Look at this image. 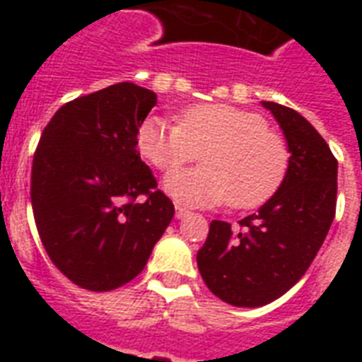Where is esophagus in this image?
Returning <instances> with one entry per match:
<instances>
[{
  "label": "esophagus",
  "mask_w": 362,
  "mask_h": 362,
  "mask_svg": "<svg viewBox=\"0 0 362 362\" xmlns=\"http://www.w3.org/2000/svg\"><path fill=\"white\" fill-rule=\"evenodd\" d=\"M176 220H182V218H186L189 216V210H186L184 206H176Z\"/></svg>",
  "instance_id": "1"
}]
</instances>
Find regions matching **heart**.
Instances as JSON below:
<instances>
[{
	"label": "heart",
	"instance_id": "obj_1",
	"mask_svg": "<svg viewBox=\"0 0 362 362\" xmlns=\"http://www.w3.org/2000/svg\"><path fill=\"white\" fill-rule=\"evenodd\" d=\"M142 158L161 173L176 170L203 152V167L165 178V189L180 203L255 209L281 186L289 148L264 116L226 103L187 107L178 124L148 116L136 131Z\"/></svg>",
	"mask_w": 362,
	"mask_h": 362
}]
</instances>
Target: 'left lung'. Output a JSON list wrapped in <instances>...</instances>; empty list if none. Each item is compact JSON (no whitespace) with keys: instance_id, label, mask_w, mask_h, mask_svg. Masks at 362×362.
Returning a JSON list of instances; mask_svg holds the SVG:
<instances>
[{"instance_id":"1","label":"left lung","mask_w":362,"mask_h":362,"mask_svg":"<svg viewBox=\"0 0 362 362\" xmlns=\"http://www.w3.org/2000/svg\"><path fill=\"white\" fill-rule=\"evenodd\" d=\"M280 124L289 167L278 192L240 220V231L214 220L197 252L204 284L223 303L257 308L287 293L320 252L337 212L338 161L297 110L261 101Z\"/></svg>"}]
</instances>
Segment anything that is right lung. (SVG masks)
<instances>
[{
	"label": "right lung",
	"instance_id": "add662e5",
	"mask_svg": "<svg viewBox=\"0 0 362 362\" xmlns=\"http://www.w3.org/2000/svg\"><path fill=\"white\" fill-rule=\"evenodd\" d=\"M156 103L152 90L112 84L65 103L37 144V231L50 261L82 289L110 291L133 280L175 216L136 152V131Z\"/></svg>",
	"mask_w": 362,
	"mask_h": 362
}]
</instances>
